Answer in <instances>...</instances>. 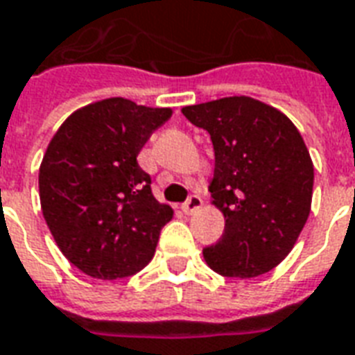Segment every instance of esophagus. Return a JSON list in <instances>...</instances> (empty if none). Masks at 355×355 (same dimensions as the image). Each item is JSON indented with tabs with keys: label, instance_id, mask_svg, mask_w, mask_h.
Listing matches in <instances>:
<instances>
[{
	"label": "esophagus",
	"instance_id": "esophagus-1",
	"mask_svg": "<svg viewBox=\"0 0 355 355\" xmlns=\"http://www.w3.org/2000/svg\"><path fill=\"white\" fill-rule=\"evenodd\" d=\"M201 205H203V199L199 198V196H190L188 201L182 205V211H184L186 214H193V212L201 209Z\"/></svg>",
	"mask_w": 355,
	"mask_h": 355
}]
</instances>
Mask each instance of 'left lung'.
Masks as SVG:
<instances>
[{
	"instance_id": "8db88e82",
	"label": "left lung",
	"mask_w": 355,
	"mask_h": 355,
	"mask_svg": "<svg viewBox=\"0 0 355 355\" xmlns=\"http://www.w3.org/2000/svg\"><path fill=\"white\" fill-rule=\"evenodd\" d=\"M214 146L212 203L224 212V235L203 248L222 277L252 278L290 254L311 214L314 167L291 120L246 96L182 109Z\"/></svg>"
}]
</instances>
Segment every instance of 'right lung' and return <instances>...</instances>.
Wrapping results in <instances>:
<instances>
[{
	"instance_id": "1",
	"label": "right lung",
	"mask_w": 355,
	"mask_h": 355,
	"mask_svg": "<svg viewBox=\"0 0 355 355\" xmlns=\"http://www.w3.org/2000/svg\"><path fill=\"white\" fill-rule=\"evenodd\" d=\"M171 109L111 97L60 125L39 169L41 209L65 258L88 277L114 280L141 271L171 218L137 156Z\"/></svg>"
}]
</instances>
